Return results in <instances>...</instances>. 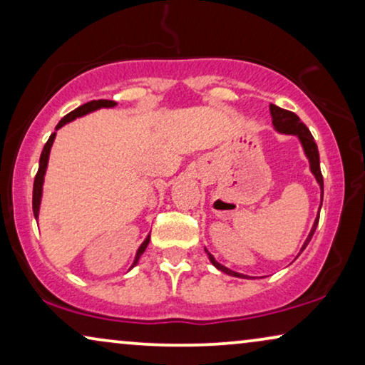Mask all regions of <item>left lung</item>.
Here are the masks:
<instances>
[{
    "label": "left lung",
    "mask_w": 365,
    "mask_h": 365,
    "mask_svg": "<svg viewBox=\"0 0 365 365\" xmlns=\"http://www.w3.org/2000/svg\"><path fill=\"white\" fill-rule=\"evenodd\" d=\"M269 109H271L272 124H274V128L277 129V131L286 133V134H294V136H297L299 139H301L304 151H306V156L309 158V163H311V171H312L314 176H316L319 186H321V199H322L324 197V179H322V173H321V163H319V149H317L316 141H314L311 131H309L306 124H304L301 119H299L297 114H294L292 111H287V109L279 108V106H276V104H271ZM321 206H322V201H321ZM317 222H319V217L316 219V222H314V226L311 229V234H309L306 242H304L301 252L304 251V249H306L309 241H311L312 236H314V232H316ZM207 256H209V261H211L214 266L219 269V271L226 272V274H229V276H234V277H244V279L247 277V276H244V274L234 272V271H231V269L224 267L222 264H219L209 252H207Z\"/></svg>",
    "instance_id": "1"
}]
</instances>
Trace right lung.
Returning <instances> with one entry per match:
<instances>
[{
  "label": "right lung",
  "instance_id": "obj_1",
  "mask_svg": "<svg viewBox=\"0 0 365 365\" xmlns=\"http://www.w3.org/2000/svg\"><path fill=\"white\" fill-rule=\"evenodd\" d=\"M116 106V103L114 101H109V99H98V101H89L86 104H83V106H79L74 109V111H71L69 114H66L61 121L58 123L56 129H59L61 126H64V124L73 121L74 118H79V116H84V114L91 113V111H96V109L99 108H113ZM54 136H56V133H53L51 136H49L48 143L44 144L43 151H41V158H39V169L36 173V178H34V184H33V212H34V217L38 219V214H39V204H41V192H43V181H44V173H46V166H48V158H49V151H51V146H53V141H54ZM149 239H151V236L146 237V241H144L141 244V247L138 249L136 252V257H134V262L133 266L134 267L139 261V257L143 256V252L146 251L148 244H149Z\"/></svg>",
  "mask_w": 365,
  "mask_h": 365
}]
</instances>
